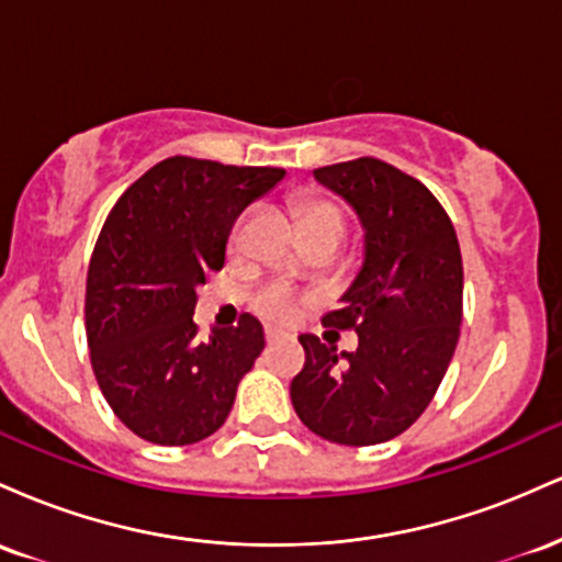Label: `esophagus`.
<instances>
[{
    "mask_svg": "<svg viewBox=\"0 0 562 562\" xmlns=\"http://www.w3.org/2000/svg\"><path fill=\"white\" fill-rule=\"evenodd\" d=\"M280 338H282V333L274 330V327H267V330H263V340H267V344H277Z\"/></svg>",
    "mask_w": 562,
    "mask_h": 562,
    "instance_id": "1",
    "label": "esophagus"
}]
</instances>
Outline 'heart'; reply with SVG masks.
<instances>
[{
  "label": "heart",
  "instance_id": "1",
  "mask_svg": "<svg viewBox=\"0 0 562 562\" xmlns=\"http://www.w3.org/2000/svg\"><path fill=\"white\" fill-rule=\"evenodd\" d=\"M295 214H299V224L301 232L308 229H322V227H330V229H346V216L338 205L333 203L330 198H322L308 192V195H301L295 200ZM240 240V229H235L232 235V245H237ZM256 308L263 314L267 319L274 322H290L295 317V301L293 295H288L285 290H272V293L261 295Z\"/></svg>",
  "mask_w": 562,
  "mask_h": 562
}]
</instances>
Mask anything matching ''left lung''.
Masks as SVG:
<instances>
[{"mask_svg": "<svg viewBox=\"0 0 562 562\" xmlns=\"http://www.w3.org/2000/svg\"><path fill=\"white\" fill-rule=\"evenodd\" d=\"M317 182L357 211L364 263L344 306L322 325L357 330V351L301 335L303 370L290 383L295 415L312 434L372 447L404 434L434 402L462 325V254L434 192L378 158L322 166ZM333 333V330H330Z\"/></svg>", "mask_w": 562, "mask_h": 562, "instance_id": "obj_1", "label": "left lung"}]
</instances>
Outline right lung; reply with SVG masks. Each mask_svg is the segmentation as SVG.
I'll return each instance as SVG.
<instances>
[{
	"instance_id": "1",
	"label": "right lung",
	"mask_w": 562,
	"mask_h": 562,
	"mask_svg": "<svg viewBox=\"0 0 562 562\" xmlns=\"http://www.w3.org/2000/svg\"><path fill=\"white\" fill-rule=\"evenodd\" d=\"M282 177L173 156L142 173L102 224L83 301L89 359L115 417L145 441L187 447L216 434L263 351L250 314L203 340L192 312L195 288L224 267L235 218Z\"/></svg>"
}]
</instances>
